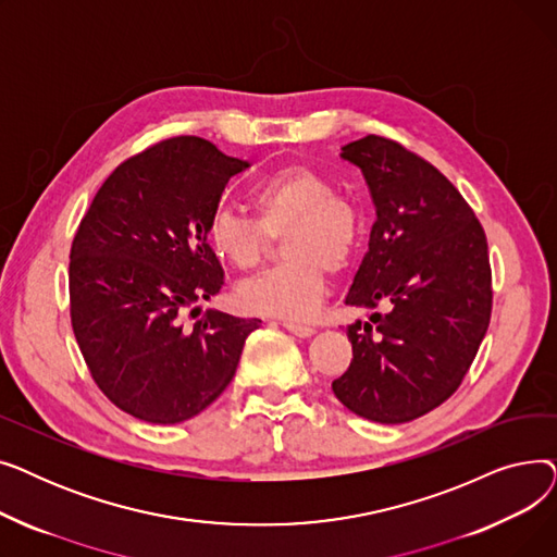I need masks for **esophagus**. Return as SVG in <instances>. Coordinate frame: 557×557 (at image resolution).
Here are the masks:
<instances>
[{"label": "esophagus", "mask_w": 557, "mask_h": 557, "mask_svg": "<svg viewBox=\"0 0 557 557\" xmlns=\"http://www.w3.org/2000/svg\"><path fill=\"white\" fill-rule=\"evenodd\" d=\"M284 327L294 334V336H300V338H309L315 334L313 327H307V325H294V323H284Z\"/></svg>", "instance_id": "obj_1"}]
</instances>
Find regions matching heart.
<instances>
[{
  "instance_id": "1",
  "label": "heart",
  "mask_w": 557,
  "mask_h": 557,
  "mask_svg": "<svg viewBox=\"0 0 557 557\" xmlns=\"http://www.w3.org/2000/svg\"><path fill=\"white\" fill-rule=\"evenodd\" d=\"M320 171L290 164L263 175L250 189L252 219L219 210L205 225L212 252L239 271H252L282 239V267L237 288L242 309L284 320L311 318L325 296L327 271L352 261L361 239L357 205L334 194Z\"/></svg>"
}]
</instances>
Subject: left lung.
Returning a JSON list of instances; mask_svg holds the SVG:
<instances>
[{
	"mask_svg": "<svg viewBox=\"0 0 557 557\" xmlns=\"http://www.w3.org/2000/svg\"><path fill=\"white\" fill-rule=\"evenodd\" d=\"M341 158L361 169L376 221L345 296L372 313L347 325L352 363L332 391L366 420L411 422L456 393L487 332L485 232L445 175L397 141L368 135Z\"/></svg>",
	"mask_w": 557,
	"mask_h": 557,
	"instance_id": "8db88e82",
	"label": "left lung"
}]
</instances>
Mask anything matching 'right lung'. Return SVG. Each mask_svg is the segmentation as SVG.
Listing matches in <instances>:
<instances>
[{"instance_id": "1", "label": "right lung", "mask_w": 557, "mask_h": 557, "mask_svg": "<svg viewBox=\"0 0 557 557\" xmlns=\"http://www.w3.org/2000/svg\"><path fill=\"white\" fill-rule=\"evenodd\" d=\"M248 166L208 139L173 137L116 166L70 255L72 327L103 395L151 424L205 411L232 382L257 318L198 311L223 284L205 225Z\"/></svg>"}]
</instances>
